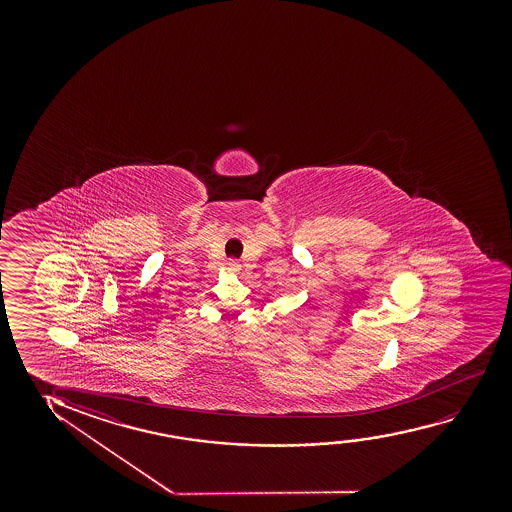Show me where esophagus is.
<instances>
[{
  "mask_svg": "<svg viewBox=\"0 0 512 512\" xmlns=\"http://www.w3.org/2000/svg\"><path fill=\"white\" fill-rule=\"evenodd\" d=\"M225 266H227V271H229V273H236V271H239V262L238 260H229V262H227V264H225Z\"/></svg>",
  "mask_w": 512,
  "mask_h": 512,
  "instance_id": "1",
  "label": "esophagus"
}]
</instances>
